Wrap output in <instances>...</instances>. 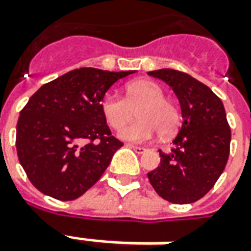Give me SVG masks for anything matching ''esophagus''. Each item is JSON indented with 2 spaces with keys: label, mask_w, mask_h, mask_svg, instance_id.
<instances>
[{
  "label": "esophagus",
  "mask_w": 251,
  "mask_h": 251,
  "mask_svg": "<svg viewBox=\"0 0 251 251\" xmlns=\"http://www.w3.org/2000/svg\"><path fill=\"white\" fill-rule=\"evenodd\" d=\"M127 147L132 148V150H134V151H136L137 154H144V152L147 151V150H146V148H144V147H139V146H133V144H127Z\"/></svg>",
  "instance_id": "34e87169"
}]
</instances>
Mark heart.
<instances>
[{"instance_id":"obj_1","label":"heart","mask_w":251,"mask_h":251,"mask_svg":"<svg viewBox=\"0 0 251 251\" xmlns=\"http://www.w3.org/2000/svg\"><path fill=\"white\" fill-rule=\"evenodd\" d=\"M134 110H137L140 119L119 132V137L126 141H147L158 132L169 136L180 124L178 108L163 97V89L152 81H133L126 85V97L108 92L101 100L104 118L115 130L132 121Z\"/></svg>"}]
</instances>
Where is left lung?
Returning <instances> with one entry per match:
<instances>
[{"mask_svg":"<svg viewBox=\"0 0 251 251\" xmlns=\"http://www.w3.org/2000/svg\"><path fill=\"white\" fill-rule=\"evenodd\" d=\"M148 75L173 89L183 117L175 146L166 154L159 151L161 163L148 173V180L172 203L197 202L213 188L229 156L231 129L223 101L209 86L181 71L162 68Z\"/></svg>","mask_w":251,"mask_h":251,"instance_id":"8db88e82","label":"left lung"}]
</instances>
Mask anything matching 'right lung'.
<instances>
[{
  "label": "right lung",
  "mask_w": 251,
  "mask_h": 251,
  "mask_svg": "<svg viewBox=\"0 0 251 251\" xmlns=\"http://www.w3.org/2000/svg\"><path fill=\"white\" fill-rule=\"evenodd\" d=\"M132 73L78 68L42 85L28 99L16 126V150L37 190L74 201L99 181L124 146L111 134L101 100Z\"/></svg>",
  "instance_id": "obj_1"
}]
</instances>
